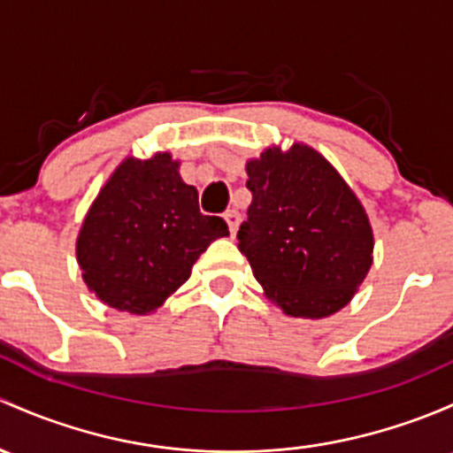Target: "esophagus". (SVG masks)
<instances>
[{
  "label": "esophagus",
  "mask_w": 453,
  "mask_h": 453,
  "mask_svg": "<svg viewBox=\"0 0 453 453\" xmlns=\"http://www.w3.org/2000/svg\"><path fill=\"white\" fill-rule=\"evenodd\" d=\"M223 219H226L227 227H230V234L234 236L236 230H239V223H241V214H239V211H234V208H232V211H227L226 214H223Z\"/></svg>",
  "instance_id": "1"
}]
</instances>
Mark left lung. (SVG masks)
I'll use <instances>...</instances> for the list:
<instances>
[{
  "mask_svg": "<svg viewBox=\"0 0 453 453\" xmlns=\"http://www.w3.org/2000/svg\"><path fill=\"white\" fill-rule=\"evenodd\" d=\"M251 203L236 234L265 295L288 317L326 319L351 302L373 265L365 206L317 150L266 147L247 160Z\"/></svg>",
  "mask_w": 453,
  "mask_h": 453,
  "instance_id": "left-lung-1",
  "label": "left lung"
}]
</instances>
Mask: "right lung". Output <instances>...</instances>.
<instances>
[{
  "instance_id": "obj_1",
  "label": "right lung",
  "mask_w": 453,
  "mask_h": 453,
  "mask_svg": "<svg viewBox=\"0 0 453 453\" xmlns=\"http://www.w3.org/2000/svg\"><path fill=\"white\" fill-rule=\"evenodd\" d=\"M227 234L221 217L199 212L197 188L184 182L169 151L130 156L90 203L75 258L99 302L150 314L187 282L208 245Z\"/></svg>"
}]
</instances>
